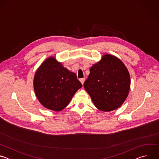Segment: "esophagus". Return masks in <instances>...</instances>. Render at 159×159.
<instances>
[{"label":"esophagus","mask_w":159,"mask_h":159,"mask_svg":"<svg viewBox=\"0 0 159 159\" xmlns=\"http://www.w3.org/2000/svg\"><path fill=\"white\" fill-rule=\"evenodd\" d=\"M80 82L82 83V84L83 85V84H84V81H85V78L80 79Z\"/></svg>","instance_id":"obj_1"}]
</instances>
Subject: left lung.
<instances>
[{
  "label": "left lung",
  "mask_w": 159,
  "mask_h": 159,
  "mask_svg": "<svg viewBox=\"0 0 159 159\" xmlns=\"http://www.w3.org/2000/svg\"><path fill=\"white\" fill-rule=\"evenodd\" d=\"M130 83L124 63L116 57L106 54L90 68L84 87L95 106L108 112L123 104L128 95Z\"/></svg>",
  "instance_id": "1"
}]
</instances>
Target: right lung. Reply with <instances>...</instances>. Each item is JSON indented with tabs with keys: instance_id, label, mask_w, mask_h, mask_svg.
I'll return each mask as SVG.
<instances>
[{
	"instance_id": "add662e5",
	"label": "right lung",
	"mask_w": 159,
	"mask_h": 159,
	"mask_svg": "<svg viewBox=\"0 0 159 159\" xmlns=\"http://www.w3.org/2000/svg\"><path fill=\"white\" fill-rule=\"evenodd\" d=\"M82 87L76 74L63 67L54 57L45 60L34 77V89L38 101L44 107L55 111L63 110Z\"/></svg>"
}]
</instances>
